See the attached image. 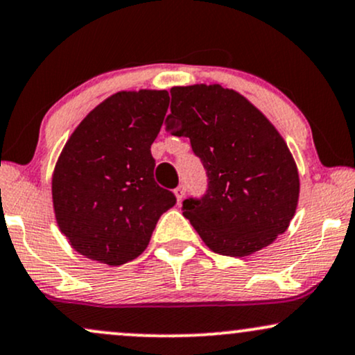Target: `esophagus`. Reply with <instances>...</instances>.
I'll return each mask as SVG.
<instances>
[{
	"instance_id": "1",
	"label": "esophagus",
	"mask_w": 355,
	"mask_h": 355,
	"mask_svg": "<svg viewBox=\"0 0 355 355\" xmlns=\"http://www.w3.org/2000/svg\"><path fill=\"white\" fill-rule=\"evenodd\" d=\"M175 195H177L178 203H180L182 200H183V196H185V187H183V185H178L177 189H175Z\"/></svg>"
}]
</instances>
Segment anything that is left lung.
Returning <instances> with one entry per match:
<instances>
[{
    "label": "left lung",
    "instance_id": "obj_1",
    "mask_svg": "<svg viewBox=\"0 0 355 355\" xmlns=\"http://www.w3.org/2000/svg\"><path fill=\"white\" fill-rule=\"evenodd\" d=\"M165 130L189 137L207 173L183 216L210 250L246 256L283 234L296 211L300 175L272 123L241 94L221 85L172 87Z\"/></svg>",
    "mask_w": 355,
    "mask_h": 355
}]
</instances>
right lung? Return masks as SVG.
<instances>
[{"instance_id":"1","label":"right lung","mask_w":355,"mask_h":355,"mask_svg":"<svg viewBox=\"0 0 355 355\" xmlns=\"http://www.w3.org/2000/svg\"><path fill=\"white\" fill-rule=\"evenodd\" d=\"M168 102L166 91L114 94L62 148L53 175L55 220L80 254L109 266L132 261L177 203L157 185L150 152Z\"/></svg>"}]
</instances>
